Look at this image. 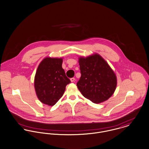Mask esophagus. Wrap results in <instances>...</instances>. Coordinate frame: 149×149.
Wrapping results in <instances>:
<instances>
[{
  "mask_svg": "<svg viewBox=\"0 0 149 149\" xmlns=\"http://www.w3.org/2000/svg\"><path fill=\"white\" fill-rule=\"evenodd\" d=\"M75 78H71L70 79V81H71V82H74V81H75Z\"/></svg>",
  "mask_w": 149,
  "mask_h": 149,
  "instance_id": "1",
  "label": "esophagus"
}]
</instances>
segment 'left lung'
Instances as JSON below:
<instances>
[{
	"label": "left lung",
	"instance_id": "obj_1",
	"mask_svg": "<svg viewBox=\"0 0 149 149\" xmlns=\"http://www.w3.org/2000/svg\"><path fill=\"white\" fill-rule=\"evenodd\" d=\"M79 60L81 76L77 85L82 94L94 103L107 100L116 86V78L112 69L97 54Z\"/></svg>",
	"mask_w": 149,
	"mask_h": 149
}]
</instances>
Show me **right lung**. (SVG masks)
I'll return each mask as SVG.
<instances>
[{"label": "right lung", "instance_id": "obj_1", "mask_svg": "<svg viewBox=\"0 0 149 149\" xmlns=\"http://www.w3.org/2000/svg\"><path fill=\"white\" fill-rule=\"evenodd\" d=\"M62 59L46 58L37 68L34 86L39 100L54 106L64 94L66 86L71 82L62 67Z\"/></svg>", "mask_w": 149, "mask_h": 149}]
</instances>
